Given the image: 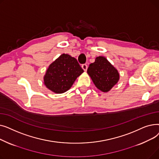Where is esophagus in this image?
Here are the masks:
<instances>
[{
	"mask_svg": "<svg viewBox=\"0 0 159 159\" xmlns=\"http://www.w3.org/2000/svg\"><path fill=\"white\" fill-rule=\"evenodd\" d=\"M82 68L84 70V71H87V69H88V65L86 64H84L82 65Z\"/></svg>",
	"mask_w": 159,
	"mask_h": 159,
	"instance_id": "34e87169",
	"label": "esophagus"
}]
</instances>
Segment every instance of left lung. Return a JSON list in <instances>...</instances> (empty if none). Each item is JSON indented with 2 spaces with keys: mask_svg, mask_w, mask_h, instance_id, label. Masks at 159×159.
<instances>
[{
  "mask_svg": "<svg viewBox=\"0 0 159 159\" xmlns=\"http://www.w3.org/2000/svg\"><path fill=\"white\" fill-rule=\"evenodd\" d=\"M95 86L103 92L109 91L119 80V73L107 58L100 56L93 63L89 64L87 70Z\"/></svg>",
  "mask_w": 159,
  "mask_h": 159,
  "instance_id": "1",
  "label": "left lung"
}]
</instances>
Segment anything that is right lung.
I'll list each match as a JSON object with an SVG mask.
<instances>
[{
  "label": "right lung",
  "instance_id": "1",
  "mask_svg": "<svg viewBox=\"0 0 159 159\" xmlns=\"http://www.w3.org/2000/svg\"><path fill=\"white\" fill-rule=\"evenodd\" d=\"M83 72L76 58L62 54L49 65L44 77V84L53 92L62 93L70 89Z\"/></svg>",
  "mask_w": 159,
  "mask_h": 159
}]
</instances>
